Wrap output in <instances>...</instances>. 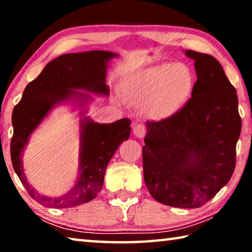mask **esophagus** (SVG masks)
Listing matches in <instances>:
<instances>
[{
  "label": "esophagus",
  "mask_w": 252,
  "mask_h": 252,
  "mask_svg": "<svg viewBox=\"0 0 252 252\" xmlns=\"http://www.w3.org/2000/svg\"><path fill=\"white\" fill-rule=\"evenodd\" d=\"M146 132H147V127L142 123H136V125L133 126V133L135 136H138V138H143L144 135H146Z\"/></svg>",
  "instance_id": "esophagus-1"
}]
</instances>
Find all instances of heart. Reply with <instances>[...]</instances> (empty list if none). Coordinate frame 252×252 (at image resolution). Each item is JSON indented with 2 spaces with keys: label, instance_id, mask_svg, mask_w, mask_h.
Wrapping results in <instances>:
<instances>
[{
  "label": "heart",
  "instance_id": "obj_1",
  "mask_svg": "<svg viewBox=\"0 0 252 252\" xmlns=\"http://www.w3.org/2000/svg\"><path fill=\"white\" fill-rule=\"evenodd\" d=\"M193 88L192 72L183 63L152 67L136 82L126 89V96L133 104L153 100V108L161 117H167L180 108Z\"/></svg>",
  "mask_w": 252,
  "mask_h": 252
}]
</instances>
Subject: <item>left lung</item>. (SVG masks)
Here are the masks:
<instances>
[{
	"label": "left lung",
	"mask_w": 252,
	"mask_h": 252,
	"mask_svg": "<svg viewBox=\"0 0 252 252\" xmlns=\"http://www.w3.org/2000/svg\"><path fill=\"white\" fill-rule=\"evenodd\" d=\"M197 81L191 97L164 120L147 121L143 176L158 202L198 208L229 182L241 132L236 89L217 60L187 50Z\"/></svg>",
	"instance_id": "left-lung-1"
}]
</instances>
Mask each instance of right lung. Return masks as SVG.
Returning <instances> with one entry per match:
<instances>
[{
    "label": "right lung",
    "instance_id": "add662e5",
    "mask_svg": "<svg viewBox=\"0 0 252 252\" xmlns=\"http://www.w3.org/2000/svg\"><path fill=\"white\" fill-rule=\"evenodd\" d=\"M117 54L109 51H89L60 55L49 62L36 79L24 89L22 99L12 113L13 136L11 140V160L28 193L44 207L71 208L91 201L103 186L105 169L120 144L129 139L130 119H120L109 125H100L89 118L81 120V146L79 178L65 194L50 198L37 193L25 178L22 152L30 135L39 126L55 105L78 97L80 105L91 99L85 90L97 94H109L105 84L106 67Z\"/></svg>",
    "mask_w": 252,
    "mask_h": 252
}]
</instances>
